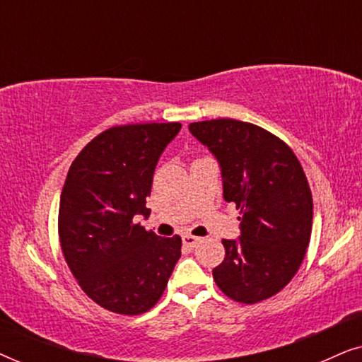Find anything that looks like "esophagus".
<instances>
[{
  "label": "esophagus",
  "instance_id": "esophagus-1",
  "mask_svg": "<svg viewBox=\"0 0 362 362\" xmlns=\"http://www.w3.org/2000/svg\"><path fill=\"white\" fill-rule=\"evenodd\" d=\"M197 242H199V237H194V235H191V234L182 235V244L187 245V247H196Z\"/></svg>",
  "mask_w": 362,
  "mask_h": 362
}]
</instances>
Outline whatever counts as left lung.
<instances>
[{
  "instance_id": "8db88e82",
  "label": "left lung",
  "mask_w": 362,
  "mask_h": 362,
  "mask_svg": "<svg viewBox=\"0 0 362 362\" xmlns=\"http://www.w3.org/2000/svg\"><path fill=\"white\" fill-rule=\"evenodd\" d=\"M219 163L222 194L240 209L239 239H224L226 257L212 270L219 288L254 305L288 285L313 226V197L295 153L264 128L219 118L189 125Z\"/></svg>"
}]
</instances>
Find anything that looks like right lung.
Returning a JSON list of instances; mask_svg holds the SVG:
<instances>
[{"instance_id":"add662e5","label":"right lung","mask_w":362,"mask_h":362,"mask_svg":"<svg viewBox=\"0 0 362 362\" xmlns=\"http://www.w3.org/2000/svg\"><path fill=\"white\" fill-rule=\"evenodd\" d=\"M181 123L108 128L69 168L59 204V239L78 285L102 308L141 315L156 305L181 257V237L133 224L146 219L153 175Z\"/></svg>"}]
</instances>
